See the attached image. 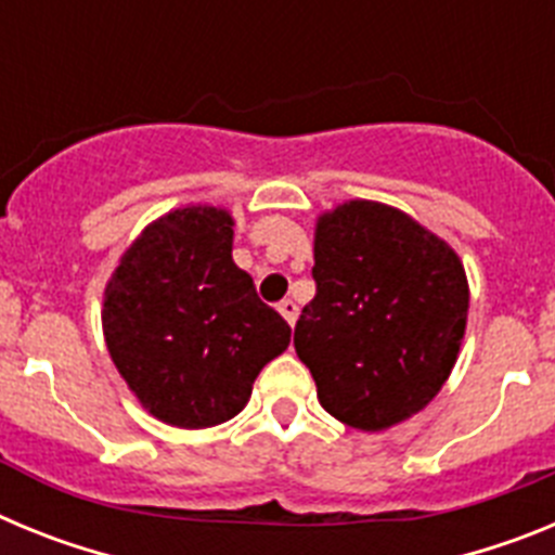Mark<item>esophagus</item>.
I'll return each mask as SVG.
<instances>
[{"instance_id": "obj_1", "label": "esophagus", "mask_w": 555, "mask_h": 555, "mask_svg": "<svg viewBox=\"0 0 555 555\" xmlns=\"http://www.w3.org/2000/svg\"><path fill=\"white\" fill-rule=\"evenodd\" d=\"M278 311H281V317L288 322V325H294V322H297V313H300V306H297L294 300H283L281 306H278Z\"/></svg>"}]
</instances>
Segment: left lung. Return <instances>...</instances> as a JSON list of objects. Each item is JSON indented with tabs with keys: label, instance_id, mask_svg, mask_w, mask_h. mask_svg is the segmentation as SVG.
Returning <instances> with one entry per match:
<instances>
[{
	"label": "left lung",
	"instance_id": "obj_1",
	"mask_svg": "<svg viewBox=\"0 0 555 555\" xmlns=\"http://www.w3.org/2000/svg\"><path fill=\"white\" fill-rule=\"evenodd\" d=\"M313 281L294 350L322 409L364 434L420 414L442 391L467 331L459 253L405 210L347 199L317 219Z\"/></svg>",
	"mask_w": 555,
	"mask_h": 555
}]
</instances>
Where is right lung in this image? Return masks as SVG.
<instances>
[{
    "label": "right lung",
    "mask_w": 555,
    "mask_h": 555,
    "mask_svg": "<svg viewBox=\"0 0 555 555\" xmlns=\"http://www.w3.org/2000/svg\"><path fill=\"white\" fill-rule=\"evenodd\" d=\"M233 217L183 205L155 222L107 278L102 333L127 389L155 420L199 430L247 405L258 372L292 341L233 263Z\"/></svg>",
    "instance_id": "add662e5"
}]
</instances>
